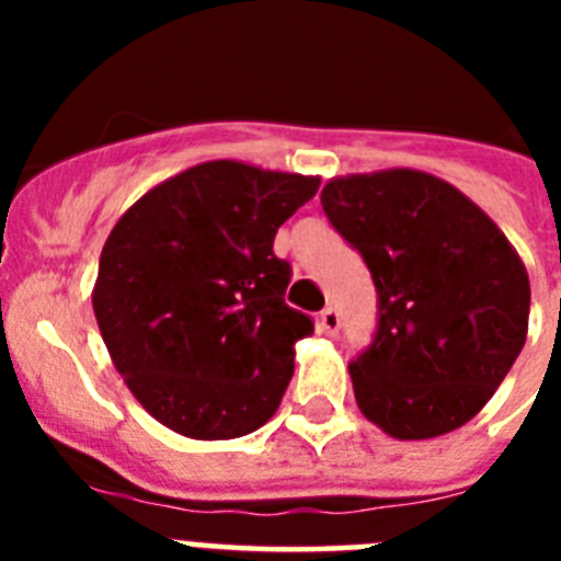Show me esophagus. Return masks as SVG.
Wrapping results in <instances>:
<instances>
[{
  "label": "esophagus",
  "instance_id": "esophagus-1",
  "mask_svg": "<svg viewBox=\"0 0 561 561\" xmlns=\"http://www.w3.org/2000/svg\"><path fill=\"white\" fill-rule=\"evenodd\" d=\"M317 329L323 331V334L334 336L336 331H340V311H336L334 306H325V309L320 311V317H317Z\"/></svg>",
  "mask_w": 561,
  "mask_h": 561
}]
</instances>
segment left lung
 I'll use <instances>...</instances> for the list:
<instances>
[{
    "label": "left lung",
    "instance_id": "obj_1",
    "mask_svg": "<svg viewBox=\"0 0 561 561\" xmlns=\"http://www.w3.org/2000/svg\"><path fill=\"white\" fill-rule=\"evenodd\" d=\"M320 202L379 297L374 342L348 365L365 419L399 440L463 427L525 345L531 284L517 250L472 199L424 171L331 180Z\"/></svg>",
    "mask_w": 561,
    "mask_h": 561
}]
</instances>
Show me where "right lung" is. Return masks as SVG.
Masks as SVG:
<instances>
[{
  "instance_id": "obj_1",
  "label": "right lung",
  "mask_w": 561,
  "mask_h": 561,
  "mask_svg": "<svg viewBox=\"0 0 561 561\" xmlns=\"http://www.w3.org/2000/svg\"><path fill=\"white\" fill-rule=\"evenodd\" d=\"M317 176L202 162L151 187L108 232L98 329L134 399L173 433L227 440L275 415L311 317L286 306L277 227Z\"/></svg>"
}]
</instances>
